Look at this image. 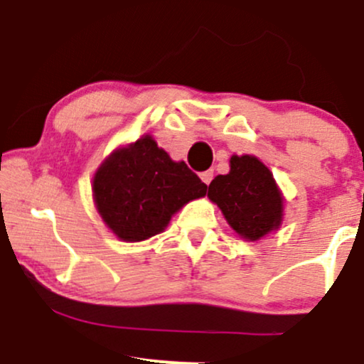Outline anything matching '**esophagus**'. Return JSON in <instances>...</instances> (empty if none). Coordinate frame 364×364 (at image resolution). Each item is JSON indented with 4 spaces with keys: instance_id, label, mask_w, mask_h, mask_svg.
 Listing matches in <instances>:
<instances>
[{
    "instance_id": "esophagus-1",
    "label": "esophagus",
    "mask_w": 364,
    "mask_h": 364,
    "mask_svg": "<svg viewBox=\"0 0 364 364\" xmlns=\"http://www.w3.org/2000/svg\"><path fill=\"white\" fill-rule=\"evenodd\" d=\"M200 178H203V181L205 183V185H209V183H211V179H213V171L203 172V174H200Z\"/></svg>"
}]
</instances>
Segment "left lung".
Listing matches in <instances>:
<instances>
[{
	"mask_svg": "<svg viewBox=\"0 0 364 364\" xmlns=\"http://www.w3.org/2000/svg\"><path fill=\"white\" fill-rule=\"evenodd\" d=\"M208 197L245 240H260L282 222L280 190L269 168L255 156H232L230 172L213 179Z\"/></svg>",
	"mask_w": 364,
	"mask_h": 364,
	"instance_id": "8db88e82",
	"label": "left lung"
}]
</instances>
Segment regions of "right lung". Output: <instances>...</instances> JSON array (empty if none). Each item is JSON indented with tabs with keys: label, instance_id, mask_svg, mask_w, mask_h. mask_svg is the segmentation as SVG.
I'll return each instance as SVG.
<instances>
[{
	"label": "right lung",
	"instance_id": "1",
	"mask_svg": "<svg viewBox=\"0 0 364 364\" xmlns=\"http://www.w3.org/2000/svg\"><path fill=\"white\" fill-rule=\"evenodd\" d=\"M205 190L185 161H172L149 135L114 151L93 179L98 213L123 241L161 232L178 209Z\"/></svg>",
	"mask_w": 364,
	"mask_h": 364
}]
</instances>
